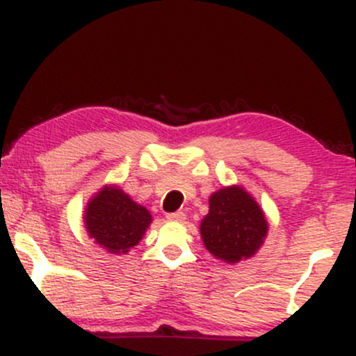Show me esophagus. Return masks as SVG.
Instances as JSON below:
<instances>
[{
    "mask_svg": "<svg viewBox=\"0 0 356 356\" xmlns=\"http://www.w3.org/2000/svg\"><path fill=\"white\" fill-rule=\"evenodd\" d=\"M167 219H169V220H177V222H184V220H186V214H184L182 211L170 212V214H167Z\"/></svg>",
    "mask_w": 356,
    "mask_h": 356,
    "instance_id": "34e87169",
    "label": "esophagus"
}]
</instances>
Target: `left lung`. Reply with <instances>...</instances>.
<instances>
[{"mask_svg":"<svg viewBox=\"0 0 356 356\" xmlns=\"http://www.w3.org/2000/svg\"><path fill=\"white\" fill-rule=\"evenodd\" d=\"M268 234V220L243 187L219 189L209 197V214L201 222L204 246L226 263L254 256Z\"/></svg>","mask_w":356,"mask_h":356,"instance_id":"left-lung-1","label":"left lung"}]
</instances>
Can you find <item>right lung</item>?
<instances>
[{"instance_id":"obj_1","label":"right lung","mask_w":356,"mask_h":356,"mask_svg":"<svg viewBox=\"0 0 356 356\" xmlns=\"http://www.w3.org/2000/svg\"><path fill=\"white\" fill-rule=\"evenodd\" d=\"M83 219L90 238L113 254L137 246L152 222L150 212L115 186H105L90 199Z\"/></svg>"}]
</instances>
